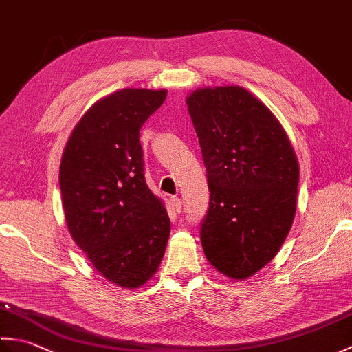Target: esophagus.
I'll return each instance as SVG.
<instances>
[{
    "label": "esophagus",
    "mask_w": 352,
    "mask_h": 352,
    "mask_svg": "<svg viewBox=\"0 0 352 352\" xmlns=\"http://www.w3.org/2000/svg\"><path fill=\"white\" fill-rule=\"evenodd\" d=\"M170 204H172V208H174L175 212H182L183 208V201L178 198V197H172L170 198Z\"/></svg>",
    "instance_id": "1"
}]
</instances>
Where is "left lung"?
Instances as JSON below:
<instances>
[{"label": "left lung", "mask_w": 352, "mask_h": 352, "mask_svg": "<svg viewBox=\"0 0 352 352\" xmlns=\"http://www.w3.org/2000/svg\"><path fill=\"white\" fill-rule=\"evenodd\" d=\"M188 109L210 190L204 254L230 278H248L275 257L294 222L295 151L272 111L243 87L198 89Z\"/></svg>", "instance_id": "left-lung-1"}]
</instances>
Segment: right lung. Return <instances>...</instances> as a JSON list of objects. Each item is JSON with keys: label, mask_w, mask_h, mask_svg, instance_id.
I'll use <instances>...</instances> for the list:
<instances>
[{"label": "right lung", "mask_w": 352, "mask_h": 352, "mask_svg": "<svg viewBox=\"0 0 352 352\" xmlns=\"http://www.w3.org/2000/svg\"><path fill=\"white\" fill-rule=\"evenodd\" d=\"M166 91L121 89L95 102L74 129L60 163L65 219L102 276L136 289L155 274L170 233L145 180L139 131Z\"/></svg>", "instance_id": "1"}]
</instances>
